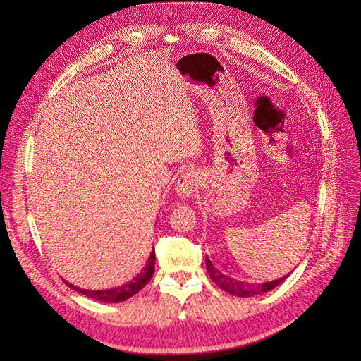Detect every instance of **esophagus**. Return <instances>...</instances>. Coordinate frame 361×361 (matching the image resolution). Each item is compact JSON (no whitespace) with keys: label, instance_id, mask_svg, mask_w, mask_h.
Returning <instances> with one entry per match:
<instances>
[{"label":"esophagus","instance_id":"1","mask_svg":"<svg viewBox=\"0 0 361 361\" xmlns=\"http://www.w3.org/2000/svg\"><path fill=\"white\" fill-rule=\"evenodd\" d=\"M197 185H198L197 173L192 171H186L181 173L178 181H176L175 192L178 195V198H181V200H188V198L194 195Z\"/></svg>","mask_w":361,"mask_h":361}]
</instances>
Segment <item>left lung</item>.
Here are the masks:
<instances>
[{
  "label": "left lung",
  "instance_id": "1",
  "mask_svg": "<svg viewBox=\"0 0 361 361\" xmlns=\"http://www.w3.org/2000/svg\"><path fill=\"white\" fill-rule=\"evenodd\" d=\"M204 262H206V268H208L209 278L214 282H216L221 290H225L226 293H229V295L242 296V298H250V296L267 293V291H270L274 287H278L283 279H287L288 276H290V273H288V274L283 276V278L274 279V281H268V282H262V283H251V282L237 281V279L231 278V276L224 274L220 270H217L216 267L212 265V262H211L208 256H206Z\"/></svg>",
  "mask_w": 361,
  "mask_h": 361
}]
</instances>
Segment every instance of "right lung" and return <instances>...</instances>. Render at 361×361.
I'll return each instance as SVG.
<instances>
[{"instance_id": "add662e5", "label": "right lung", "mask_w": 361, "mask_h": 361, "mask_svg": "<svg viewBox=\"0 0 361 361\" xmlns=\"http://www.w3.org/2000/svg\"><path fill=\"white\" fill-rule=\"evenodd\" d=\"M153 271H155V248L152 250L147 262H145V265L141 268V271L137 273L132 281L126 282L124 286H119L114 288H105V290H87V288L75 287V286H73V283L66 282V281H65V283L70 288H73L74 291H78V293L85 295L91 299H94V301L114 304V302L126 301V299L132 298L133 295L137 293V291L142 290L145 287V283L152 279Z\"/></svg>"}]
</instances>
